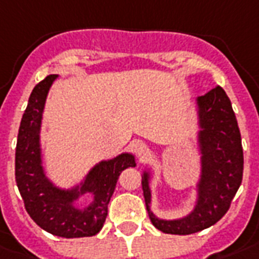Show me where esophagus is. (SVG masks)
Masks as SVG:
<instances>
[{
    "label": "esophagus",
    "instance_id": "34e87169",
    "mask_svg": "<svg viewBox=\"0 0 259 259\" xmlns=\"http://www.w3.org/2000/svg\"><path fill=\"white\" fill-rule=\"evenodd\" d=\"M136 152H137L138 156H143L147 155L148 153V147L145 144H138L137 147H136Z\"/></svg>",
    "mask_w": 259,
    "mask_h": 259
}]
</instances>
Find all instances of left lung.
Wrapping results in <instances>:
<instances>
[{"instance_id": "obj_1", "label": "left lung", "mask_w": 259, "mask_h": 259, "mask_svg": "<svg viewBox=\"0 0 259 259\" xmlns=\"http://www.w3.org/2000/svg\"><path fill=\"white\" fill-rule=\"evenodd\" d=\"M200 108V145L202 174L200 198L191 214L181 220H160L149 210L151 191L148 174L143 190L152 224L164 234L190 235L216 224L230 209L243 178V148L236 116L223 88L216 87L197 99Z\"/></svg>"}]
</instances>
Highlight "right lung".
I'll use <instances>...</instances> for the list:
<instances>
[{
    "instance_id": "add662e5",
    "label": "right lung",
    "mask_w": 259,
    "mask_h": 259,
    "mask_svg": "<svg viewBox=\"0 0 259 259\" xmlns=\"http://www.w3.org/2000/svg\"><path fill=\"white\" fill-rule=\"evenodd\" d=\"M55 78L57 74L47 76L35 85L29 96L16 145V183L25 210L40 228L61 238L94 236L106 222L107 205L118 178L125 168L134 167L136 161L133 156L123 153L99 163L88 174L80 190H58L49 182L40 165L39 129L47 92ZM84 192H92L94 202L85 211H80L74 208L72 201Z\"/></svg>"
}]
</instances>
